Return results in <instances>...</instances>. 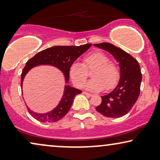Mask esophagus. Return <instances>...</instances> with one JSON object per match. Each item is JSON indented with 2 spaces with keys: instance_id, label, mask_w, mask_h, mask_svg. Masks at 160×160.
Masks as SVG:
<instances>
[{
  "instance_id": "obj_1",
  "label": "esophagus",
  "mask_w": 160,
  "mask_h": 160,
  "mask_svg": "<svg viewBox=\"0 0 160 160\" xmlns=\"http://www.w3.org/2000/svg\"><path fill=\"white\" fill-rule=\"evenodd\" d=\"M83 93H84V95H88V96H92V94H91V93L87 92H83Z\"/></svg>"
}]
</instances>
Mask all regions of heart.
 Masks as SVG:
<instances>
[{"instance_id": "1", "label": "heart", "mask_w": 160, "mask_h": 160, "mask_svg": "<svg viewBox=\"0 0 160 160\" xmlns=\"http://www.w3.org/2000/svg\"><path fill=\"white\" fill-rule=\"evenodd\" d=\"M92 71V79L87 89L99 91L104 88L109 90L113 88L119 79V69L114 62L103 52H94L84 57L83 62H74L71 65L69 74L73 84L82 88L89 77L88 72Z\"/></svg>"}]
</instances>
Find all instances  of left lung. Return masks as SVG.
<instances>
[{
    "mask_svg": "<svg viewBox=\"0 0 160 160\" xmlns=\"http://www.w3.org/2000/svg\"><path fill=\"white\" fill-rule=\"evenodd\" d=\"M105 49L119 62L121 71L119 84L108 95L102 96V102L96 110L105 117L119 118L127 114L136 102L140 95L142 74L139 63L123 49L109 43H95Z\"/></svg>",
    "mask_w": 160,
    "mask_h": 160,
    "instance_id": "left-lung-1",
    "label": "left lung"
}]
</instances>
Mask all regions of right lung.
<instances>
[{
  "mask_svg": "<svg viewBox=\"0 0 160 160\" xmlns=\"http://www.w3.org/2000/svg\"><path fill=\"white\" fill-rule=\"evenodd\" d=\"M92 46L91 43L76 47V46H56L48 48L43 51L39 52L36 55L30 58L26 62L25 68L21 74V87L25 74L32 68L38 65H51L58 68L64 73L66 82L69 80V69L78 57L84 53ZM82 91L73 88L70 86L65 87V91L62 98L58 106L52 111L44 114H39L32 112L28 108V112L32 117L41 122H54L65 117L68 112L73 104L74 97Z\"/></svg>",
  "mask_w": 160,
  "mask_h": 160,
  "instance_id": "add662e5",
  "label": "right lung"
}]
</instances>
